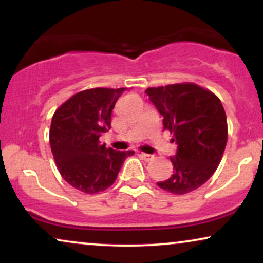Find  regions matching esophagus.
<instances>
[{
    "label": "esophagus",
    "mask_w": 263,
    "mask_h": 263,
    "mask_svg": "<svg viewBox=\"0 0 263 263\" xmlns=\"http://www.w3.org/2000/svg\"><path fill=\"white\" fill-rule=\"evenodd\" d=\"M140 156H141V158H143L144 161H146V162L152 161V159L155 158V157H153L152 155H148V153H143V152H141V153H140Z\"/></svg>",
    "instance_id": "esophagus-1"
}]
</instances>
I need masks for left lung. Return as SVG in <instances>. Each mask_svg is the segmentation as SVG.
Returning <instances> with one entry per match:
<instances>
[{"label": "left lung", "instance_id": "1", "mask_svg": "<svg viewBox=\"0 0 263 263\" xmlns=\"http://www.w3.org/2000/svg\"><path fill=\"white\" fill-rule=\"evenodd\" d=\"M146 93L177 144L171 157L173 174L157 185L178 195L198 189L213 176L224 155L228 122L221 101L192 83L149 87Z\"/></svg>", "mask_w": 263, "mask_h": 263}]
</instances>
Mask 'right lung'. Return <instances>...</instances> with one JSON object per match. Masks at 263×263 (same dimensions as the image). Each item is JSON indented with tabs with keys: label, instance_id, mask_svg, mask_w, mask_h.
Returning a JSON list of instances; mask_svg holds the SVG:
<instances>
[{
	"label": "right lung",
	"instance_id": "add662e5",
	"mask_svg": "<svg viewBox=\"0 0 263 263\" xmlns=\"http://www.w3.org/2000/svg\"><path fill=\"white\" fill-rule=\"evenodd\" d=\"M123 91V87L84 90L53 115L49 142L57 167L66 183L86 194L112 185L125 159L135 153L106 148L99 141L111 128V114Z\"/></svg>",
	"mask_w": 263,
	"mask_h": 263
}]
</instances>
